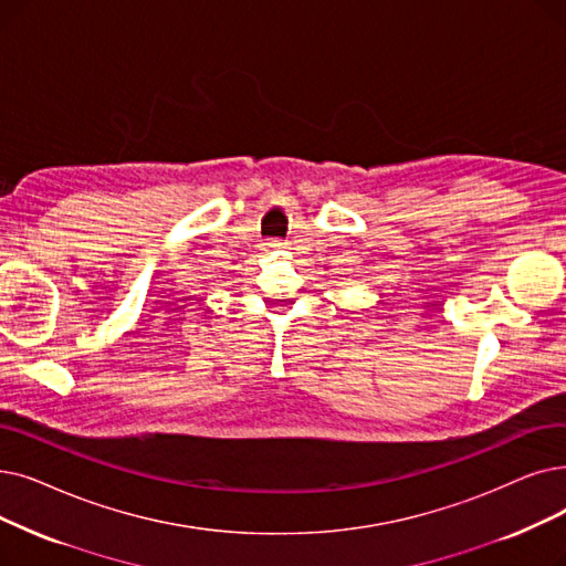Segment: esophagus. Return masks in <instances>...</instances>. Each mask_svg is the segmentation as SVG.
Wrapping results in <instances>:
<instances>
[{
	"mask_svg": "<svg viewBox=\"0 0 566 566\" xmlns=\"http://www.w3.org/2000/svg\"><path fill=\"white\" fill-rule=\"evenodd\" d=\"M284 248V244L280 242V240H270V242H265V250L268 252H280Z\"/></svg>",
	"mask_w": 566,
	"mask_h": 566,
	"instance_id": "1",
	"label": "esophagus"
}]
</instances>
